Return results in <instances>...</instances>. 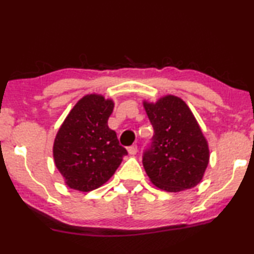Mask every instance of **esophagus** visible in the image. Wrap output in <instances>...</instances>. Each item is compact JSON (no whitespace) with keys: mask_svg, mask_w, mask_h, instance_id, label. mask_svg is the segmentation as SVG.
<instances>
[{"mask_svg":"<svg viewBox=\"0 0 254 254\" xmlns=\"http://www.w3.org/2000/svg\"><path fill=\"white\" fill-rule=\"evenodd\" d=\"M127 152H128V154H130V155L137 154V152H138V146H137V145H132V146H130V147L127 148Z\"/></svg>","mask_w":254,"mask_h":254,"instance_id":"34e87169","label":"esophagus"}]
</instances>
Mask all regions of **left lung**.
Wrapping results in <instances>:
<instances>
[{"instance_id": "8db88e82", "label": "left lung", "mask_w": 254, "mask_h": 254, "mask_svg": "<svg viewBox=\"0 0 254 254\" xmlns=\"http://www.w3.org/2000/svg\"><path fill=\"white\" fill-rule=\"evenodd\" d=\"M144 108L154 128L151 146L142 155L149 180L168 192L194 188L208 166L209 149L190 108L175 95L155 103L144 101Z\"/></svg>"}]
</instances>
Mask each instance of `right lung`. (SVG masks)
Here are the masks:
<instances>
[{
    "label": "right lung",
    "instance_id": "1",
    "mask_svg": "<svg viewBox=\"0 0 254 254\" xmlns=\"http://www.w3.org/2000/svg\"><path fill=\"white\" fill-rule=\"evenodd\" d=\"M113 100L99 94L78 101L57 132L53 155L67 187L81 192L95 190L113 176L127 149L109 128Z\"/></svg>",
    "mask_w": 254,
    "mask_h": 254
}]
</instances>
